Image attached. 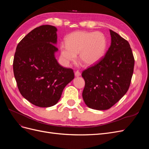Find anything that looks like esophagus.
Here are the masks:
<instances>
[{"mask_svg":"<svg viewBox=\"0 0 149 149\" xmlns=\"http://www.w3.org/2000/svg\"><path fill=\"white\" fill-rule=\"evenodd\" d=\"M74 75H75V76H80L81 75V73L79 71H76L75 73H74Z\"/></svg>","mask_w":149,"mask_h":149,"instance_id":"34e87169","label":"esophagus"}]
</instances>
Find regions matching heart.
<instances>
[{
    "instance_id": "obj_1",
    "label": "heart",
    "mask_w": 149,
    "mask_h": 149,
    "mask_svg": "<svg viewBox=\"0 0 149 149\" xmlns=\"http://www.w3.org/2000/svg\"><path fill=\"white\" fill-rule=\"evenodd\" d=\"M106 49V38L100 31H76L67 36L66 43H61V58L68 66L75 61L79 53V59L85 65L92 66L102 59Z\"/></svg>"
}]
</instances>
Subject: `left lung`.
<instances>
[{
  "label": "left lung",
  "instance_id": "1",
  "mask_svg": "<svg viewBox=\"0 0 149 149\" xmlns=\"http://www.w3.org/2000/svg\"><path fill=\"white\" fill-rule=\"evenodd\" d=\"M110 34L105 56L82 73L83 100L93 109L106 110L118 102L128 91L133 74L135 61L129 42L111 30Z\"/></svg>",
  "mask_w": 149,
  "mask_h": 149
}]
</instances>
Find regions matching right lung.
Wrapping results in <instances>:
<instances>
[{"label": "right lung", "mask_w": 149, "mask_h": 149, "mask_svg": "<svg viewBox=\"0 0 149 149\" xmlns=\"http://www.w3.org/2000/svg\"><path fill=\"white\" fill-rule=\"evenodd\" d=\"M56 31L49 25L31 30L18 44L13 58V74L20 94L41 107L55 105L74 77L73 70L61 66L55 58Z\"/></svg>", "instance_id": "add662e5"}]
</instances>
